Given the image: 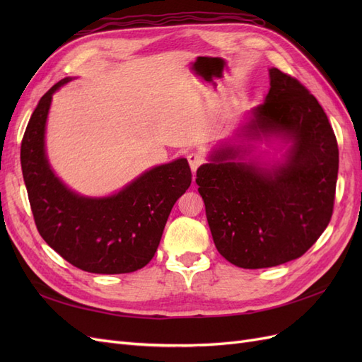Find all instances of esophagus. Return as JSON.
<instances>
[{"mask_svg":"<svg viewBox=\"0 0 362 362\" xmlns=\"http://www.w3.org/2000/svg\"><path fill=\"white\" fill-rule=\"evenodd\" d=\"M187 160H189V164H190V169L192 172L194 173L196 169H198L201 164L204 163V157L199 154V152H190V154H187Z\"/></svg>","mask_w":362,"mask_h":362,"instance_id":"esophagus-1","label":"esophagus"}]
</instances>
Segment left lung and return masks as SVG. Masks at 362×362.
<instances>
[{"instance_id":"left-lung-1","label":"left lung","mask_w":362,"mask_h":362,"mask_svg":"<svg viewBox=\"0 0 362 362\" xmlns=\"http://www.w3.org/2000/svg\"><path fill=\"white\" fill-rule=\"evenodd\" d=\"M266 100L247 113L235 137L222 141L196 172L214 245L243 269H264L302 257L331 221L338 145L319 101L293 76L269 69ZM279 139L282 160L251 154L254 143Z\"/></svg>"}]
</instances>
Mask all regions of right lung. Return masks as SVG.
Segmentation results:
<instances>
[{"mask_svg":"<svg viewBox=\"0 0 362 362\" xmlns=\"http://www.w3.org/2000/svg\"><path fill=\"white\" fill-rule=\"evenodd\" d=\"M40 98L21 145V166L33 216L42 238L72 266L101 275L131 273L156 255L172 206L190 187L185 158L145 170L110 196H83L54 173L45 146L52 95Z\"/></svg>","mask_w":362,"mask_h":362,"instance_id":"obj_1","label":"right lung"}]
</instances>
